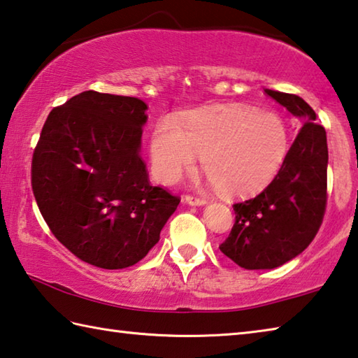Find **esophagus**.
I'll return each mask as SVG.
<instances>
[{"label": "esophagus", "instance_id": "esophagus-1", "mask_svg": "<svg viewBox=\"0 0 358 358\" xmlns=\"http://www.w3.org/2000/svg\"><path fill=\"white\" fill-rule=\"evenodd\" d=\"M183 200H185L186 203L189 205V206H203V205H206V200L197 199V197H191V196H186Z\"/></svg>", "mask_w": 358, "mask_h": 358}]
</instances>
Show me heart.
I'll list each match as a JSON object with an SVG mask.
<instances>
[{
	"label": "heart",
	"instance_id": "1",
	"mask_svg": "<svg viewBox=\"0 0 358 358\" xmlns=\"http://www.w3.org/2000/svg\"><path fill=\"white\" fill-rule=\"evenodd\" d=\"M155 178L173 185L203 157L208 183L233 197L268 187L287 161L289 131L274 113L230 105L162 119L150 138Z\"/></svg>",
	"mask_w": 358,
	"mask_h": 358
}]
</instances>
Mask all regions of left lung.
<instances>
[{"label": "left lung", "instance_id": "left-lung-1", "mask_svg": "<svg viewBox=\"0 0 358 358\" xmlns=\"http://www.w3.org/2000/svg\"><path fill=\"white\" fill-rule=\"evenodd\" d=\"M302 122L287 161L272 183L233 205L236 222L219 249L244 269H274L307 249L327 201V136L301 96L264 89Z\"/></svg>", "mask_w": 358, "mask_h": 358}]
</instances>
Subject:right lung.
<instances>
[{
  "mask_svg": "<svg viewBox=\"0 0 358 358\" xmlns=\"http://www.w3.org/2000/svg\"><path fill=\"white\" fill-rule=\"evenodd\" d=\"M147 105L86 90L50 113L32 157L45 222L83 262L123 269L144 258L180 203L141 157Z\"/></svg>",
  "mask_w": 358,
  "mask_h": 358,
  "instance_id": "1",
  "label": "right lung"
}]
</instances>
